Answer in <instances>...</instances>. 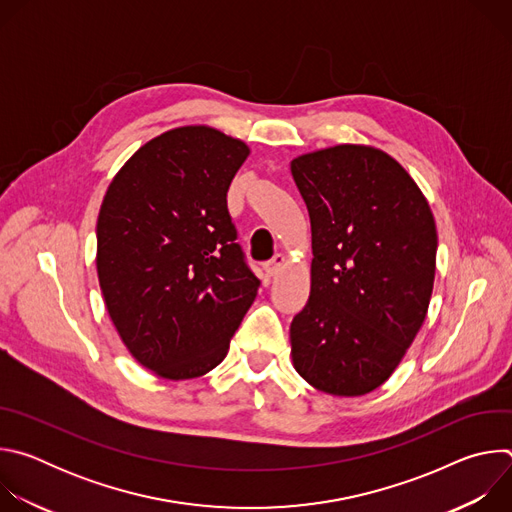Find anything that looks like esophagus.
I'll use <instances>...</instances> for the list:
<instances>
[{"label":"esophagus","mask_w":512,"mask_h":512,"mask_svg":"<svg viewBox=\"0 0 512 512\" xmlns=\"http://www.w3.org/2000/svg\"><path fill=\"white\" fill-rule=\"evenodd\" d=\"M283 265H285V257L283 255H275L271 261H267L263 265V271L267 273V277H275L283 269Z\"/></svg>","instance_id":"esophagus-1"}]
</instances>
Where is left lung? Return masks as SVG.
I'll return each mask as SVG.
<instances>
[{"instance_id":"1","label":"left lung","mask_w":512,"mask_h":512,"mask_svg":"<svg viewBox=\"0 0 512 512\" xmlns=\"http://www.w3.org/2000/svg\"><path fill=\"white\" fill-rule=\"evenodd\" d=\"M312 227L310 298L289 326L291 360L314 389L381 387L429 308L437 231L427 198L387 152L340 143L289 164Z\"/></svg>"}]
</instances>
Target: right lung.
Returning a JSON list of instances; mask_svg holds the SVG:
<instances>
[{
  "mask_svg": "<svg viewBox=\"0 0 512 512\" xmlns=\"http://www.w3.org/2000/svg\"><path fill=\"white\" fill-rule=\"evenodd\" d=\"M243 139L182 125L143 143L113 176L97 218V275L129 354L170 381L221 364L255 302L227 190Z\"/></svg>",
  "mask_w": 512,
  "mask_h": 512,
  "instance_id": "right-lung-1",
  "label": "right lung"
}]
</instances>
